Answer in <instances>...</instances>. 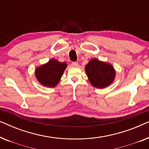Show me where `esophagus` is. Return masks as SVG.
Wrapping results in <instances>:
<instances>
[{
    "label": "esophagus",
    "instance_id": "1",
    "mask_svg": "<svg viewBox=\"0 0 149 149\" xmlns=\"http://www.w3.org/2000/svg\"><path fill=\"white\" fill-rule=\"evenodd\" d=\"M72 66L73 67H77V66H79L78 62H73L72 63Z\"/></svg>",
    "mask_w": 149,
    "mask_h": 149
}]
</instances>
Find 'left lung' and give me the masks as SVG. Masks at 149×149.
Segmentation results:
<instances>
[{
	"label": "left lung",
	"mask_w": 149,
	"mask_h": 149,
	"mask_svg": "<svg viewBox=\"0 0 149 149\" xmlns=\"http://www.w3.org/2000/svg\"><path fill=\"white\" fill-rule=\"evenodd\" d=\"M85 72L89 82L93 87L102 89L113 82L115 70L111 64L92 59L85 66Z\"/></svg>",
	"instance_id": "1"
}]
</instances>
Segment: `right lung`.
Masks as SVG:
<instances>
[{
  "mask_svg": "<svg viewBox=\"0 0 149 149\" xmlns=\"http://www.w3.org/2000/svg\"><path fill=\"white\" fill-rule=\"evenodd\" d=\"M67 67L65 62H60L56 59L50 60L35 70V76L40 84L48 87L56 86Z\"/></svg>",
  "mask_w": 149,
  "mask_h": 149,
  "instance_id": "obj_1",
  "label": "right lung"
}]
</instances>
